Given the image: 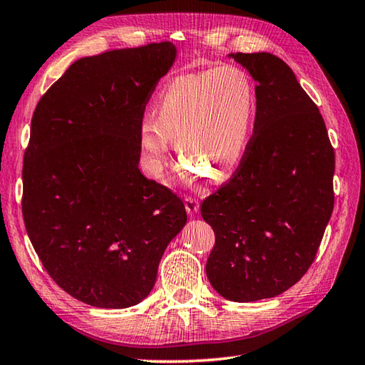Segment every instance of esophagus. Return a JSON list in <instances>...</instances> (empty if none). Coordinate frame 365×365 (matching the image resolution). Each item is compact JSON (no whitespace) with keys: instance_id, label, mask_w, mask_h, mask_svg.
I'll return each instance as SVG.
<instances>
[{"instance_id":"1","label":"esophagus","mask_w":365,"mask_h":365,"mask_svg":"<svg viewBox=\"0 0 365 365\" xmlns=\"http://www.w3.org/2000/svg\"><path fill=\"white\" fill-rule=\"evenodd\" d=\"M184 206H185V211H187V214L190 215V217H192V215H195L198 212V210H200V203L197 202L195 198H192V197H185Z\"/></svg>"}]
</instances>
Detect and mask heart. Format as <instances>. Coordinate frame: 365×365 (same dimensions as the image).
Returning <instances> with one entry per match:
<instances>
[{
    "label": "heart",
    "mask_w": 365,
    "mask_h": 365,
    "mask_svg": "<svg viewBox=\"0 0 365 365\" xmlns=\"http://www.w3.org/2000/svg\"><path fill=\"white\" fill-rule=\"evenodd\" d=\"M255 116V83L237 66L178 76L155 99L153 121L140 124L146 170L154 178L163 176L173 140L192 173H232L247 151Z\"/></svg>",
    "instance_id": "heart-1"
}]
</instances>
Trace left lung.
<instances>
[{
  "mask_svg": "<svg viewBox=\"0 0 365 365\" xmlns=\"http://www.w3.org/2000/svg\"><path fill=\"white\" fill-rule=\"evenodd\" d=\"M228 58L255 80L257 116L233 178L202 203L215 235L206 276L225 299L254 302L287 292L314 263L334 207L336 155L285 61L266 51Z\"/></svg>",
  "mask_w": 365,
  "mask_h": 365,
  "instance_id": "obj_1",
  "label": "left lung"
}]
</instances>
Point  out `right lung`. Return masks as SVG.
I'll return each instance as SVG.
<instances>
[{
    "instance_id": "obj_1",
    "label": "right lung",
    "mask_w": 365,
    "mask_h": 365,
    "mask_svg": "<svg viewBox=\"0 0 365 365\" xmlns=\"http://www.w3.org/2000/svg\"><path fill=\"white\" fill-rule=\"evenodd\" d=\"M175 59L172 42L80 58L34 110L26 232L50 277L93 307L143 301L187 222L181 198L138 168L145 106Z\"/></svg>"
}]
</instances>
